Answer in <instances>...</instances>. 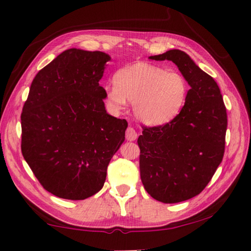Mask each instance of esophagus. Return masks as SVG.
<instances>
[{
  "instance_id": "obj_1",
  "label": "esophagus",
  "mask_w": 251,
  "mask_h": 251,
  "mask_svg": "<svg viewBox=\"0 0 251 251\" xmlns=\"http://www.w3.org/2000/svg\"><path fill=\"white\" fill-rule=\"evenodd\" d=\"M137 138V133H136V130L133 128V127H128V128L126 129V139L127 141H135V139Z\"/></svg>"
}]
</instances>
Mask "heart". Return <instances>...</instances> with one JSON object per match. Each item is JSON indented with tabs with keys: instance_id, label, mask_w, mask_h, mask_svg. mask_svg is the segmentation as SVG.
<instances>
[{
	"instance_id": "1",
	"label": "heart",
	"mask_w": 251,
	"mask_h": 251,
	"mask_svg": "<svg viewBox=\"0 0 251 251\" xmlns=\"http://www.w3.org/2000/svg\"><path fill=\"white\" fill-rule=\"evenodd\" d=\"M114 82L106 88L108 104L120 110L131 100L135 116L147 125L174 120L184 107L189 91L180 73L145 62L122 67L114 75Z\"/></svg>"
}]
</instances>
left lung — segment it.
<instances>
[{"mask_svg": "<svg viewBox=\"0 0 251 251\" xmlns=\"http://www.w3.org/2000/svg\"><path fill=\"white\" fill-rule=\"evenodd\" d=\"M172 61L190 90L180 113L164 125L143 126L137 139L141 179L146 192L165 203L201 194L222 163L227 112L217 83L180 50L151 56Z\"/></svg>", "mask_w": 251, "mask_h": 251, "instance_id": "obj_1", "label": "left lung"}]
</instances>
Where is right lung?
Returning <instances> with one entry per match:
<instances>
[{
    "label": "right lung",
    "mask_w": 251,
    "mask_h": 251,
    "mask_svg": "<svg viewBox=\"0 0 251 251\" xmlns=\"http://www.w3.org/2000/svg\"><path fill=\"white\" fill-rule=\"evenodd\" d=\"M109 55L70 49L34 77L24 103L21 150L43 188L83 201L103 188L125 139L126 120L106 113L100 85Z\"/></svg>",
    "instance_id": "right-lung-1"
}]
</instances>
